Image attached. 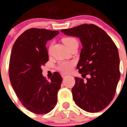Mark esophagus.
Here are the masks:
<instances>
[{
    "label": "esophagus",
    "instance_id": "1",
    "mask_svg": "<svg viewBox=\"0 0 127 127\" xmlns=\"http://www.w3.org/2000/svg\"><path fill=\"white\" fill-rule=\"evenodd\" d=\"M61 76H62L63 78H65L68 76V75H66V74H62V75H61Z\"/></svg>",
    "mask_w": 127,
    "mask_h": 127
}]
</instances>
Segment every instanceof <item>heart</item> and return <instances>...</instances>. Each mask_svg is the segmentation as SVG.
I'll use <instances>...</instances> for the list:
<instances>
[{"instance_id": "b5f03b06", "label": "heart", "mask_w": 127, "mask_h": 127, "mask_svg": "<svg viewBox=\"0 0 127 127\" xmlns=\"http://www.w3.org/2000/svg\"><path fill=\"white\" fill-rule=\"evenodd\" d=\"M63 42L68 49H70L71 47L75 45H78V42L77 40L71 36L65 37L63 39ZM51 48H52V44L50 45L49 48V52H51ZM73 66L74 63L71 62V61H61L57 66V69L59 71L64 73H68L72 70Z\"/></svg>"}]
</instances>
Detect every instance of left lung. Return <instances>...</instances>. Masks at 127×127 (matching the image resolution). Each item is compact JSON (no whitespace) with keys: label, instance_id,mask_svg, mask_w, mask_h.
<instances>
[{"label":"left lung","instance_id":"8db88e82","mask_svg":"<svg viewBox=\"0 0 127 127\" xmlns=\"http://www.w3.org/2000/svg\"><path fill=\"white\" fill-rule=\"evenodd\" d=\"M80 38L83 47L76 68L82 77H75L72 88L75 104L90 113L102 111L110 104L120 77L117 47L104 31L93 24H83L61 30Z\"/></svg>","mask_w":127,"mask_h":127}]
</instances>
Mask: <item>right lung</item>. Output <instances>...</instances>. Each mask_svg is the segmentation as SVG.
<instances>
[{"mask_svg": "<svg viewBox=\"0 0 127 127\" xmlns=\"http://www.w3.org/2000/svg\"><path fill=\"white\" fill-rule=\"evenodd\" d=\"M58 34V31L30 28L17 38L11 51L9 75L12 88L25 108L38 115L54 109L63 81L55 72L49 82L41 68L49 61L47 41Z\"/></svg>", "mask_w": 127, "mask_h": 127, "instance_id": "right-lung-1", "label": "right lung"}]
</instances>
